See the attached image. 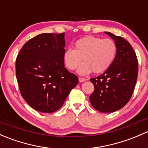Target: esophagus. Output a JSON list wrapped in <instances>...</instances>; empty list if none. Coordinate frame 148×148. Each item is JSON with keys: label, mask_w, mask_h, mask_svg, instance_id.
I'll list each match as a JSON object with an SVG mask.
<instances>
[{"label": "esophagus", "mask_w": 148, "mask_h": 148, "mask_svg": "<svg viewBox=\"0 0 148 148\" xmlns=\"http://www.w3.org/2000/svg\"><path fill=\"white\" fill-rule=\"evenodd\" d=\"M79 82H84V81H86V79L84 78H83V77H79Z\"/></svg>", "instance_id": "1"}]
</instances>
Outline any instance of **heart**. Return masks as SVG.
<instances>
[{
	"label": "heart",
	"instance_id": "obj_1",
	"mask_svg": "<svg viewBox=\"0 0 148 148\" xmlns=\"http://www.w3.org/2000/svg\"><path fill=\"white\" fill-rule=\"evenodd\" d=\"M117 51L114 41L110 38L87 36L77 40L74 49H68L64 53V62L69 70H78L82 75L93 72L101 74L107 71L114 62Z\"/></svg>",
	"mask_w": 148,
	"mask_h": 148
}]
</instances>
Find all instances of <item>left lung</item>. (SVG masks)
<instances>
[{"label":"left lung","instance_id":"obj_1","mask_svg":"<svg viewBox=\"0 0 148 148\" xmlns=\"http://www.w3.org/2000/svg\"><path fill=\"white\" fill-rule=\"evenodd\" d=\"M117 46L116 58L111 66L101 75L92 78L95 90L89 97L95 110L104 113L113 112L130 101L138 74L136 53L127 41L121 36L105 32Z\"/></svg>","mask_w":148,"mask_h":148}]
</instances>
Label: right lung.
Returning a JSON list of instances; mask_svg holds the SVG:
<instances>
[{
  "instance_id": "1",
  "label": "right lung",
  "mask_w": 148,
  "mask_h": 148,
  "mask_svg": "<svg viewBox=\"0 0 148 148\" xmlns=\"http://www.w3.org/2000/svg\"><path fill=\"white\" fill-rule=\"evenodd\" d=\"M64 33L41 34L28 40L16 61L21 96L34 110L51 113L59 110L79 82L64 67Z\"/></svg>"
}]
</instances>
